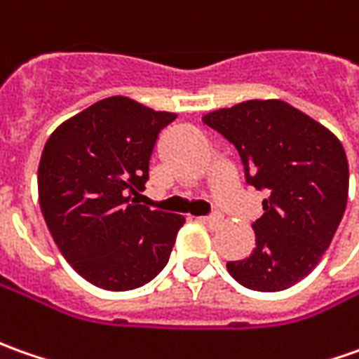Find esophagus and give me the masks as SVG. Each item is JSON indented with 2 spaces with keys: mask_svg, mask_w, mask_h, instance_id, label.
<instances>
[{
  "mask_svg": "<svg viewBox=\"0 0 359 359\" xmlns=\"http://www.w3.org/2000/svg\"><path fill=\"white\" fill-rule=\"evenodd\" d=\"M220 220H222V217H220L218 212L208 215V217H203V222L204 224H208V226H217V224H220Z\"/></svg>",
  "mask_w": 359,
  "mask_h": 359,
  "instance_id": "esophagus-1",
  "label": "esophagus"
}]
</instances>
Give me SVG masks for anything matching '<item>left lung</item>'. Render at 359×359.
Segmentation results:
<instances>
[{
  "instance_id": "1",
  "label": "left lung",
  "mask_w": 359,
  "mask_h": 359,
  "mask_svg": "<svg viewBox=\"0 0 359 359\" xmlns=\"http://www.w3.org/2000/svg\"><path fill=\"white\" fill-rule=\"evenodd\" d=\"M238 151L246 182L268 191L256 248L229 262L244 288L280 292L314 270L348 203L350 170L334 133L284 101H244L203 117Z\"/></svg>"
}]
</instances>
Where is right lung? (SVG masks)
Wrapping results in <instances>:
<instances>
[{
    "label": "right lung",
    "instance_id": "add662e5",
    "mask_svg": "<svg viewBox=\"0 0 359 359\" xmlns=\"http://www.w3.org/2000/svg\"><path fill=\"white\" fill-rule=\"evenodd\" d=\"M177 118L109 97L61 123L45 142L37 187L57 248L87 282L125 292L167 266L184 217L151 210L144 191L158 133Z\"/></svg>",
    "mask_w": 359,
    "mask_h": 359
}]
</instances>
